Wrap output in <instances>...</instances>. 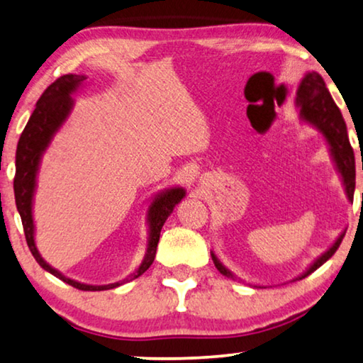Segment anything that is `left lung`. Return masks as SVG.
Here are the masks:
<instances>
[{
	"label": "left lung",
	"instance_id": "obj_1",
	"mask_svg": "<svg viewBox=\"0 0 363 363\" xmlns=\"http://www.w3.org/2000/svg\"><path fill=\"white\" fill-rule=\"evenodd\" d=\"M295 106L296 109H298L300 121L303 123L311 125L323 135L324 142L328 145L329 155H331L333 163L336 166V171L339 172L340 181H342L345 196H347V199L352 202L355 191L354 150L350 147L347 127H345L342 113H340L336 102L333 101L331 94H329L326 83H324L321 74H318L316 72L305 73V77L301 78L298 84V89H296ZM344 235L345 230L337 236V240L321 254V256H318L315 261L310 264V267H308L305 272L300 274L298 277H295L291 282L305 279L306 275H310L311 272H315L318 267H321L328 259H331L333 254L337 251L340 242H342ZM210 254H212V261L215 264V267L220 270V274H223L225 277H230L233 280H240L218 257H216V254L213 251H210Z\"/></svg>",
	"mask_w": 363,
	"mask_h": 363
}]
</instances>
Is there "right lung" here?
Segmentation results:
<instances>
[{
    "label": "right lung",
    "instance_id": "1",
    "mask_svg": "<svg viewBox=\"0 0 363 363\" xmlns=\"http://www.w3.org/2000/svg\"><path fill=\"white\" fill-rule=\"evenodd\" d=\"M88 77L84 74H63L58 78L55 83H52L48 88L43 91L40 99L37 101L35 109L27 122L24 132L21 133V138L18 142V150H16V176H14V199L16 207L21 215L24 226V235L27 246L39 262L42 269L47 272L55 275L57 279L63 280L68 285L74 286L78 290L86 291H101V290H111L116 286L130 282V280L137 279L147 270L155 261L156 247H158L160 233L163 228L164 221L167 216L172 213V210L181 200L186 197V189L174 186L167 187L164 191L156 194L151 199V203L148 207L147 213V225H148V245L147 252L140 266L135 269L133 274H130L121 282L109 284V285H88L81 284L77 280L65 277L60 270L53 269L45 259L40 256L39 250L35 246V223H34V196L37 189V176H39L40 161L42 156L45 153L47 148L50 147L52 140L55 135L60 132V128L68 121L69 113L73 111L74 101L73 94L84 84Z\"/></svg>",
    "mask_w": 363,
    "mask_h": 363
}]
</instances>
